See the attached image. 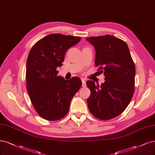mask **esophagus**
Here are the masks:
<instances>
[{
    "label": "esophagus",
    "mask_w": 155,
    "mask_h": 155,
    "mask_svg": "<svg viewBox=\"0 0 155 155\" xmlns=\"http://www.w3.org/2000/svg\"><path fill=\"white\" fill-rule=\"evenodd\" d=\"M81 81H82V87H86V86H87V84H86V81H85V80H84V79H82Z\"/></svg>",
    "instance_id": "1"
}]
</instances>
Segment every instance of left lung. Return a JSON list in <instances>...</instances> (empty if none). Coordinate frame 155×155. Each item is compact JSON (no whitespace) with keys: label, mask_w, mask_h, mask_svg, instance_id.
Returning <instances> with one entry per match:
<instances>
[{"label":"left lung","mask_w":155,"mask_h":155,"mask_svg":"<svg viewBox=\"0 0 155 155\" xmlns=\"http://www.w3.org/2000/svg\"><path fill=\"white\" fill-rule=\"evenodd\" d=\"M94 46L95 65L105 81L99 86L87 81L90 90L87 99L88 109L96 118L110 120L123 112L135 91V66L125 41L105 35L86 38Z\"/></svg>","instance_id":"1"}]
</instances>
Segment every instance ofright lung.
<instances>
[{
  "instance_id": "add662e5",
  "label": "right lung",
  "mask_w": 155,
  "mask_h": 155,
  "mask_svg": "<svg viewBox=\"0 0 155 155\" xmlns=\"http://www.w3.org/2000/svg\"><path fill=\"white\" fill-rule=\"evenodd\" d=\"M79 36L51 34L31 48L26 63L27 90L38 115L48 120L65 117L72 97L81 87V79L70 80L58 76V67L62 66L69 48L79 43Z\"/></svg>"
}]
</instances>
